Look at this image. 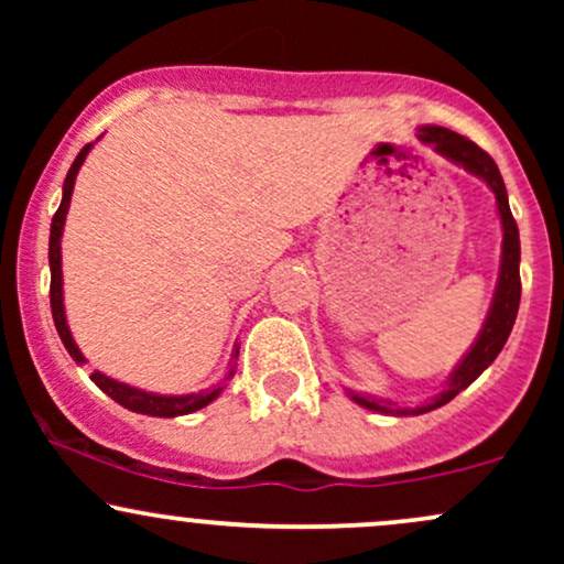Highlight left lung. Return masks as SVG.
Listing matches in <instances>:
<instances>
[{
    "instance_id": "1",
    "label": "left lung",
    "mask_w": 564,
    "mask_h": 564,
    "mask_svg": "<svg viewBox=\"0 0 564 564\" xmlns=\"http://www.w3.org/2000/svg\"><path fill=\"white\" fill-rule=\"evenodd\" d=\"M419 140L435 148L443 159H448L456 166H464L469 174H475V177H480L482 183L494 191L498 217H501V230H503L501 268H498V283H496L494 302H490V310H488V318H485L475 345H471L469 352L458 360V366L453 368L448 381H445V387L435 394V398L426 400V403L416 408H400L398 403H392V400L387 398H371V394L347 392L355 403L368 408V411L392 413V416H419V413L435 411V408L451 403V400L462 390H467L471 381L494 364L498 352H501L503 345H507L511 326H514V318H517V310H520V291H522L520 230H517L514 217H511L507 185H503L496 161L490 159L480 145H475L471 140L462 138V134L451 132V129L445 127H435V124L419 127Z\"/></svg>"
}]
</instances>
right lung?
Listing matches in <instances>:
<instances>
[{
	"mask_svg": "<svg viewBox=\"0 0 564 564\" xmlns=\"http://www.w3.org/2000/svg\"><path fill=\"white\" fill-rule=\"evenodd\" d=\"M89 151H93V142H89V145H84L79 156H76L74 164H70V170L66 174V183H63V200H61V206H57L53 225H50V304H53V321H55L57 334H61L63 345H66V349H68V355L79 366L87 364V360H84L82 349L76 347L74 336H70V328L66 323V307H63L61 238H63V225H66V215H68V206H70V193H74L76 174H79L84 159H87ZM236 358H238V345H236V352H232L230 360H236ZM232 373H236V366H230V371H228V377H225V381H228ZM93 381L97 387H100L102 392L108 394V398H113L116 403L129 408V411L145 413V416H161V419H174V416H185V413L200 411V408H206L212 403V400H217L219 392L225 390V384L219 381V384L209 387V390L191 392V394H156V392L138 390V387H129V384H124V381H116V379L106 377V373H100V371L93 373Z\"/></svg>",
	"mask_w": 564,
	"mask_h": 564,
	"instance_id": "1",
	"label": "right lung"
}]
</instances>
